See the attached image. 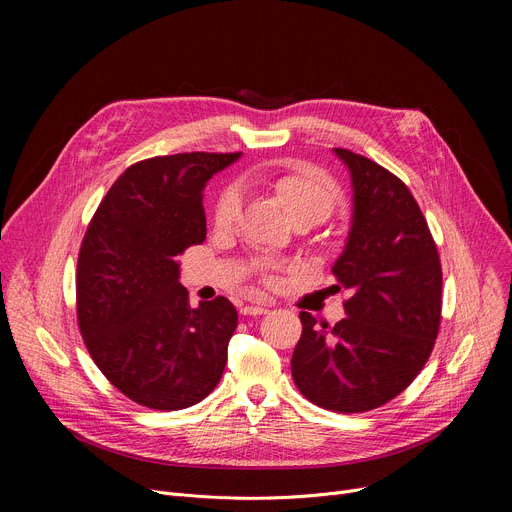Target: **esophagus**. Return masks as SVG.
<instances>
[{"instance_id": "34e87169", "label": "esophagus", "mask_w": 512, "mask_h": 512, "mask_svg": "<svg viewBox=\"0 0 512 512\" xmlns=\"http://www.w3.org/2000/svg\"><path fill=\"white\" fill-rule=\"evenodd\" d=\"M267 311H270V309H267L265 305H247V307L240 309L242 315H263Z\"/></svg>"}]
</instances>
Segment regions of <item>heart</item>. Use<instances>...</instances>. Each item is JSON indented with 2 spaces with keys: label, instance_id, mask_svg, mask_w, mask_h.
Masks as SVG:
<instances>
[{
  "label": "heart",
  "instance_id": "b5f03b06",
  "mask_svg": "<svg viewBox=\"0 0 512 512\" xmlns=\"http://www.w3.org/2000/svg\"><path fill=\"white\" fill-rule=\"evenodd\" d=\"M263 186L274 191L288 213L301 215L313 213L319 220H324L338 201V186L326 174L313 166H292L286 170H267L259 176ZM242 207V191L232 184L224 188L218 203H215L213 218L218 226H230L236 222Z\"/></svg>",
  "mask_w": 512,
  "mask_h": 512
}]
</instances>
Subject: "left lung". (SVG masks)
<instances>
[{
	"mask_svg": "<svg viewBox=\"0 0 512 512\" xmlns=\"http://www.w3.org/2000/svg\"><path fill=\"white\" fill-rule=\"evenodd\" d=\"M353 218L332 265L351 299L334 328L301 311L290 369L301 394L336 413H363L405 390L432 355L442 311V267L423 213L400 178L348 149Z\"/></svg>",
	"mask_w": 512,
	"mask_h": 512,
	"instance_id": "obj_1",
	"label": "left lung"
}]
</instances>
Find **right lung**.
Segmentation results:
<instances>
[{"label":"right lung","instance_id":"right-lung-1","mask_svg":"<svg viewBox=\"0 0 512 512\" xmlns=\"http://www.w3.org/2000/svg\"><path fill=\"white\" fill-rule=\"evenodd\" d=\"M238 157L195 151L139 161L87 228L78 328L105 378L143 407H193L224 373L238 313L226 297L188 305L176 257L205 240V184Z\"/></svg>","mask_w":512,"mask_h":512}]
</instances>
